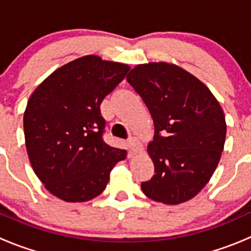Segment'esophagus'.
Listing matches in <instances>:
<instances>
[{
    "instance_id": "1",
    "label": "esophagus",
    "mask_w": 251,
    "mask_h": 251,
    "mask_svg": "<svg viewBox=\"0 0 251 251\" xmlns=\"http://www.w3.org/2000/svg\"><path fill=\"white\" fill-rule=\"evenodd\" d=\"M128 147H130L132 153H138L142 149V142L137 137H130L128 138Z\"/></svg>"
}]
</instances>
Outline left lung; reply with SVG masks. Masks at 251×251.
Segmentation results:
<instances>
[{
  "label": "left lung",
  "instance_id": "1",
  "mask_svg": "<svg viewBox=\"0 0 251 251\" xmlns=\"http://www.w3.org/2000/svg\"><path fill=\"white\" fill-rule=\"evenodd\" d=\"M153 118L148 155L154 176L142 192L154 201H191L216 170L226 141L225 113L198 77L168 62L138 64L126 76Z\"/></svg>",
  "mask_w": 251,
  "mask_h": 251
}]
</instances>
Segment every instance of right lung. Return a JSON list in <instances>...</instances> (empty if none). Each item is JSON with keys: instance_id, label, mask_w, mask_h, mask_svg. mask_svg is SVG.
I'll list each match as a JSON object with an SVG mask.
<instances>
[{"instance_id": "add662e5", "label": "right lung", "mask_w": 251, "mask_h": 251, "mask_svg": "<svg viewBox=\"0 0 251 251\" xmlns=\"http://www.w3.org/2000/svg\"><path fill=\"white\" fill-rule=\"evenodd\" d=\"M130 65L83 55L55 69L30 96L24 136L32 170L45 188L68 203L100 196L126 151L102 138L100 103Z\"/></svg>"}]
</instances>
